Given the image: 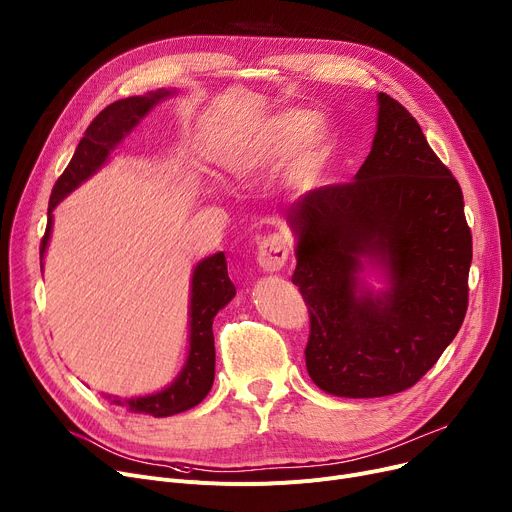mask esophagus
I'll list each match as a JSON object with an SVG mask.
<instances>
[{"label": "esophagus", "instance_id": "esophagus-1", "mask_svg": "<svg viewBox=\"0 0 512 512\" xmlns=\"http://www.w3.org/2000/svg\"><path fill=\"white\" fill-rule=\"evenodd\" d=\"M288 253L290 251H288L284 236L282 234H271V236L265 238V241L259 247V251H257V263L263 271H271V274H274V271H280L286 265Z\"/></svg>", "mask_w": 512, "mask_h": 512}]
</instances>
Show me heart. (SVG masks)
<instances>
[{
	"label": "heart",
	"instance_id": "1",
	"mask_svg": "<svg viewBox=\"0 0 512 512\" xmlns=\"http://www.w3.org/2000/svg\"><path fill=\"white\" fill-rule=\"evenodd\" d=\"M335 135L321 115L286 111L261 119L249 131L226 142L218 160L234 179H249L286 160L284 183L290 189L315 187L331 164Z\"/></svg>",
	"mask_w": 512,
	"mask_h": 512
}]
</instances>
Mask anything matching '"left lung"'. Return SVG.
Listing matches in <instances>:
<instances>
[{
	"label": "left lung",
	"mask_w": 512,
	"mask_h": 512,
	"mask_svg": "<svg viewBox=\"0 0 512 512\" xmlns=\"http://www.w3.org/2000/svg\"><path fill=\"white\" fill-rule=\"evenodd\" d=\"M377 131L352 183L302 195L288 212L309 306L304 358L337 397H385L416 385L467 311L471 232L463 193L418 121L379 92ZM370 270L385 282L365 284Z\"/></svg>",
	"instance_id": "8db88e82"
}]
</instances>
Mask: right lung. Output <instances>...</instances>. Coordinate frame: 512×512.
I'll use <instances>...</instances> for the list:
<instances>
[{"mask_svg": "<svg viewBox=\"0 0 512 512\" xmlns=\"http://www.w3.org/2000/svg\"><path fill=\"white\" fill-rule=\"evenodd\" d=\"M177 90H154L144 96H129L113 102L105 111H100L88 125L84 138L80 140L70 164L57 179L47 212V230L41 243V267L49 247L53 230V210L59 203L76 191L84 181L105 166L115 148L127 135L142 123V119L162 102L175 96ZM236 288L228 278V267L224 253L201 259L193 267L191 296H189V350L187 360L177 374V379L166 385L162 391L121 399L117 395H105L115 405H125L133 414H150L154 418L175 416L191 410L203 401L214 385L216 350L212 323L220 309L234 298Z\"/></svg>", "mask_w": 512, "mask_h": 512, "instance_id": "right-lung-1", "label": "right lung"}]
</instances>
